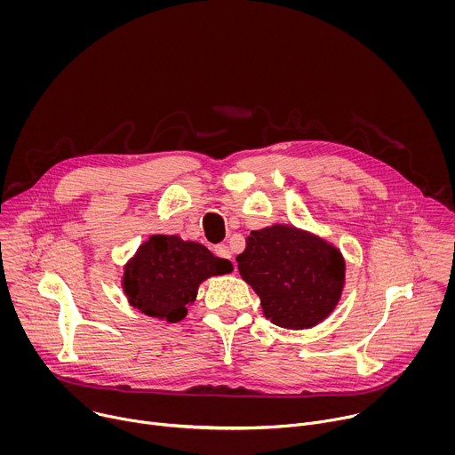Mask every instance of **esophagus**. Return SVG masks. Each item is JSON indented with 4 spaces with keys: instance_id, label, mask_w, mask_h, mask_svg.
Returning a JSON list of instances; mask_svg holds the SVG:
<instances>
[{
    "instance_id": "esophagus-1",
    "label": "esophagus",
    "mask_w": 455,
    "mask_h": 455,
    "mask_svg": "<svg viewBox=\"0 0 455 455\" xmlns=\"http://www.w3.org/2000/svg\"><path fill=\"white\" fill-rule=\"evenodd\" d=\"M214 253H216L218 257H221V259H228V261H232V265H234V272L237 270V267H235V263H234V259H232V251H230V248H228L227 244H218V246L214 248Z\"/></svg>"
}]
</instances>
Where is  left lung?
I'll return each mask as SVG.
<instances>
[{"label": "left lung", "instance_id": "left-lung-1", "mask_svg": "<svg viewBox=\"0 0 455 455\" xmlns=\"http://www.w3.org/2000/svg\"><path fill=\"white\" fill-rule=\"evenodd\" d=\"M237 268L261 299L265 316L286 330H307L328 318L346 284L340 250L291 225L251 230Z\"/></svg>", "mask_w": 455, "mask_h": 455}]
</instances>
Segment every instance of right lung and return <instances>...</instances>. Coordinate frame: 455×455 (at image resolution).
Segmentation results:
<instances>
[{
  "label": "right lung",
  "mask_w": 455,
  "mask_h": 455,
  "mask_svg": "<svg viewBox=\"0 0 455 455\" xmlns=\"http://www.w3.org/2000/svg\"><path fill=\"white\" fill-rule=\"evenodd\" d=\"M232 270L228 259L216 257L202 243L156 234L124 267L122 290L127 302L144 315L180 322L205 279Z\"/></svg>",
  "instance_id": "obj_1"
}]
</instances>
